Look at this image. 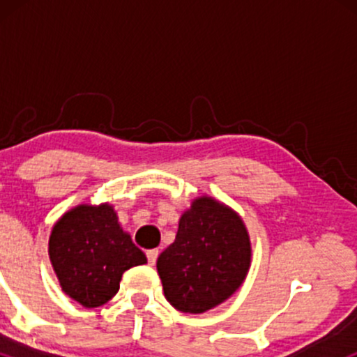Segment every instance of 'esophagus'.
Returning <instances> with one entry per match:
<instances>
[{
  "label": "esophagus",
  "instance_id": "1",
  "mask_svg": "<svg viewBox=\"0 0 357 357\" xmlns=\"http://www.w3.org/2000/svg\"><path fill=\"white\" fill-rule=\"evenodd\" d=\"M158 255H159L158 250H147V252H146L147 264H149V265H154V264H155V260H158Z\"/></svg>",
  "mask_w": 357,
  "mask_h": 357
}]
</instances>
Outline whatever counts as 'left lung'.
Returning <instances> with one entry per match:
<instances>
[{
  "instance_id": "obj_1",
  "label": "left lung",
  "mask_w": 357,
  "mask_h": 357,
  "mask_svg": "<svg viewBox=\"0 0 357 357\" xmlns=\"http://www.w3.org/2000/svg\"><path fill=\"white\" fill-rule=\"evenodd\" d=\"M250 257L240 216L211 198L196 199L179 220L176 240L158 258L167 302L186 314L206 312L243 284Z\"/></svg>"
}]
</instances>
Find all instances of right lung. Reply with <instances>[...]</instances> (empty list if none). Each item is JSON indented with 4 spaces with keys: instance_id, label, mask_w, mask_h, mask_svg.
Wrapping results in <instances>:
<instances>
[{
    "instance_id": "1",
    "label": "right lung",
    "mask_w": 357,
    "mask_h": 357,
    "mask_svg": "<svg viewBox=\"0 0 357 357\" xmlns=\"http://www.w3.org/2000/svg\"><path fill=\"white\" fill-rule=\"evenodd\" d=\"M48 253L61 290L87 309L109 302L122 273L147 261L109 204L65 213L53 227Z\"/></svg>"
}]
</instances>
